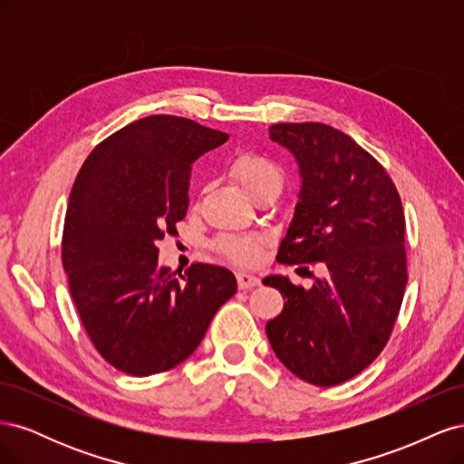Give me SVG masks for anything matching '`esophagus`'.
Wrapping results in <instances>:
<instances>
[{
  "label": "esophagus",
  "mask_w": 464,
  "mask_h": 464,
  "mask_svg": "<svg viewBox=\"0 0 464 464\" xmlns=\"http://www.w3.org/2000/svg\"><path fill=\"white\" fill-rule=\"evenodd\" d=\"M259 285V278L256 275L251 273H237V286H240V290H249Z\"/></svg>",
  "instance_id": "obj_1"
}]
</instances>
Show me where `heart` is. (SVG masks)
Masks as SVG:
<instances>
[{"mask_svg": "<svg viewBox=\"0 0 464 464\" xmlns=\"http://www.w3.org/2000/svg\"><path fill=\"white\" fill-rule=\"evenodd\" d=\"M232 174L251 198L265 189L283 188V170L271 159L257 152H244L236 157ZM217 247L222 256L236 263L249 265L257 259V237L254 236H224L217 242Z\"/></svg>", "mask_w": 464, "mask_h": 464, "instance_id": "obj_1", "label": "heart"}]
</instances>
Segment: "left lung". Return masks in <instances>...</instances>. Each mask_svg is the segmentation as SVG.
Masks as SVG:
<instances>
[{
	"label": "left lung",
	"mask_w": 464,
	"mask_h": 464,
	"mask_svg": "<svg viewBox=\"0 0 464 464\" xmlns=\"http://www.w3.org/2000/svg\"><path fill=\"white\" fill-rule=\"evenodd\" d=\"M271 141L298 162L302 188L276 261L323 263L305 290L286 276L263 278L285 307L266 321L276 358L304 382H348L385 348L406 275L404 213L392 179L353 137L325 123H275Z\"/></svg>",
	"instance_id": "obj_1"
}]
</instances>
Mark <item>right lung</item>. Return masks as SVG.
<instances>
[{
  "label": "right lung",
  "instance_id": "add662e5",
  "mask_svg": "<svg viewBox=\"0 0 464 464\" xmlns=\"http://www.w3.org/2000/svg\"><path fill=\"white\" fill-rule=\"evenodd\" d=\"M228 135L178 116H149L98 143L69 195L62 263L91 343L116 370L176 368L230 300L236 276L193 263L159 265L157 242L188 213L191 164Z\"/></svg>",
  "mask_w": 464,
  "mask_h": 464
}]
</instances>
